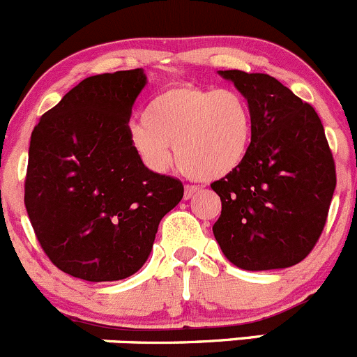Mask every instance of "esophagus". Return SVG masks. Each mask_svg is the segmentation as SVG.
I'll list each match as a JSON object with an SVG mask.
<instances>
[{"mask_svg": "<svg viewBox=\"0 0 357 357\" xmlns=\"http://www.w3.org/2000/svg\"><path fill=\"white\" fill-rule=\"evenodd\" d=\"M196 192H199V187H197V185H185V187H183V199H189V197H192Z\"/></svg>", "mask_w": 357, "mask_h": 357, "instance_id": "34e87169", "label": "esophagus"}]
</instances>
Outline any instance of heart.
Here are the masks:
<instances>
[{"mask_svg": "<svg viewBox=\"0 0 357 357\" xmlns=\"http://www.w3.org/2000/svg\"><path fill=\"white\" fill-rule=\"evenodd\" d=\"M253 114L236 90L175 84L151 100L146 116L130 121L128 142L149 170H167L172 146L178 168L211 182L236 170L252 144Z\"/></svg>", "mask_w": 357, "mask_h": 357, "instance_id": "heart-1", "label": "heart"}]
</instances>
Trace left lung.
Masks as SVG:
<instances>
[{"label":"left lung","instance_id":"8db88e82","mask_svg":"<svg viewBox=\"0 0 357 357\" xmlns=\"http://www.w3.org/2000/svg\"><path fill=\"white\" fill-rule=\"evenodd\" d=\"M218 74L248 100L253 132L243 163L211 183L222 201L215 239L239 269L291 267L316 246L337 185L323 123L269 74Z\"/></svg>","mask_w":357,"mask_h":357}]
</instances>
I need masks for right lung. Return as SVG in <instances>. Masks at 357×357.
Returning <instances> with one entry per match:
<instances>
[{"mask_svg": "<svg viewBox=\"0 0 357 357\" xmlns=\"http://www.w3.org/2000/svg\"><path fill=\"white\" fill-rule=\"evenodd\" d=\"M142 69L90 76L34 126L27 215L48 259L84 281H118L149 259L161 218L178 204V178L151 172L128 142Z\"/></svg>", "mask_w": 357, "mask_h": 357, "instance_id": "obj_1", "label": "right lung"}]
</instances>
